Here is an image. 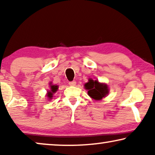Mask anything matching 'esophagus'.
<instances>
[{"instance_id": "esophagus-1", "label": "esophagus", "mask_w": 155, "mask_h": 155, "mask_svg": "<svg viewBox=\"0 0 155 155\" xmlns=\"http://www.w3.org/2000/svg\"><path fill=\"white\" fill-rule=\"evenodd\" d=\"M75 84H76V82L75 81L69 82V85H71V86H75Z\"/></svg>"}]
</instances>
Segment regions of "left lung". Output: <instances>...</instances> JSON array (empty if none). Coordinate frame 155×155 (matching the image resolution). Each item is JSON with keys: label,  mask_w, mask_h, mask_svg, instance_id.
I'll return each instance as SVG.
<instances>
[{"label": "left lung", "mask_w": 155, "mask_h": 155, "mask_svg": "<svg viewBox=\"0 0 155 155\" xmlns=\"http://www.w3.org/2000/svg\"><path fill=\"white\" fill-rule=\"evenodd\" d=\"M84 88L88 90L87 94L94 100H101L109 94V89L104 83H100L98 80L89 79L88 82L84 84Z\"/></svg>", "instance_id": "left-lung-1"}]
</instances>
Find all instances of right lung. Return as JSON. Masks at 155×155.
Wrapping results in <instances>:
<instances>
[{"label": "right lung", "mask_w": 155, "mask_h": 155, "mask_svg": "<svg viewBox=\"0 0 155 155\" xmlns=\"http://www.w3.org/2000/svg\"><path fill=\"white\" fill-rule=\"evenodd\" d=\"M50 87H51V90L49 91H48V93H47V97L49 100L53 98L54 94L57 92V90H58V86L55 85V84H51Z\"/></svg>", "instance_id": "obj_1"}]
</instances>
